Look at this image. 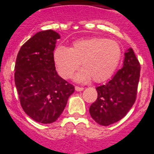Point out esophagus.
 Masks as SVG:
<instances>
[{"instance_id": "34e87169", "label": "esophagus", "mask_w": 154, "mask_h": 154, "mask_svg": "<svg viewBox=\"0 0 154 154\" xmlns=\"http://www.w3.org/2000/svg\"><path fill=\"white\" fill-rule=\"evenodd\" d=\"M75 90L76 91H82V90H84V88L83 87H79V86H75Z\"/></svg>"}]
</instances>
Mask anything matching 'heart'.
Instances as JSON below:
<instances>
[{
    "mask_svg": "<svg viewBox=\"0 0 154 154\" xmlns=\"http://www.w3.org/2000/svg\"><path fill=\"white\" fill-rule=\"evenodd\" d=\"M122 47L114 40L90 37L75 41L71 48L59 46L53 53L58 73L65 79L69 78L79 68L84 69L75 76L78 82L93 78L95 82L109 78L119 65Z\"/></svg>",
    "mask_w": 154,
    "mask_h": 154,
    "instance_id": "b5f03b06",
    "label": "heart"
}]
</instances>
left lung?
I'll return each mask as SVG.
<instances>
[{
	"mask_svg": "<svg viewBox=\"0 0 154 154\" xmlns=\"http://www.w3.org/2000/svg\"><path fill=\"white\" fill-rule=\"evenodd\" d=\"M141 65L134 50L125 53L123 67L105 85L97 87V98L89 107L92 118L99 125H109L127 114L137 98Z\"/></svg>",
	"mask_w": 154,
	"mask_h": 154,
	"instance_id": "8db88e82",
	"label": "left lung"
}]
</instances>
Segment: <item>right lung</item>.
Here are the masks:
<instances>
[{
  "mask_svg": "<svg viewBox=\"0 0 154 154\" xmlns=\"http://www.w3.org/2000/svg\"><path fill=\"white\" fill-rule=\"evenodd\" d=\"M60 35L41 31L28 40L18 52L14 80L20 105L35 122L50 124L65 109L74 86L56 71L53 51Z\"/></svg>",
  "mask_w": 154,
  "mask_h": 154,
  "instance_id": "right-lung-1",
  "label": "right lung"
}]
</instances>
